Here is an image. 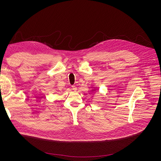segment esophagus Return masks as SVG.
<instances>
[{
    "mask_svg": "<svg viewBox=\"0 0 161 161\" xmlns=\"http://www.w3.org/2000/svg\"><path fill=\"white\" fill-rule=\"evenodd\" d=\"M72 90H74V91H76V90H77V87H76L74 86H72Z\"/></svg>",
    "mask_w": 161,
    "mask_h": 161,
    "instance_id": "obj_1",
    "label": "esophagus"
}]
</instances>
